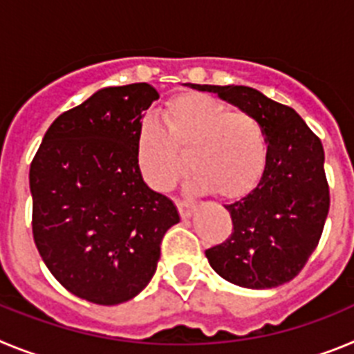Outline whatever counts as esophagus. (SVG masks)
I'll return each mask as SVG.
<instances>
[{
  "label": "esophagus",
  "instance_id": "esophagus-1",
  "mask_svg": "<svg viewBox=\"0 0 354 354\" xmlns=\"http://www.w3.org/2000/svg\"><path fill=\"white\" fill-rule=\"evenodd\" d=\"M177 209H179L183 218H189L193 214V211H195V204L189 202V200H177Z\"/></svg>",
  "mask_w": 354,
  "mask_h": 354
}]
</instances>
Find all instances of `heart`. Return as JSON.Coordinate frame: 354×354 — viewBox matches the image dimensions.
<instances>
[{"instance_id":"1","label":"heart","mask_w":354,"mask_h":354,"mask_svg":"<svg viewBox=\"0 0 354 354\" xmlns=\"http://www.w3.org/2000/svg\"><path fill=\"white\" fill-rule=\"evenodd\" d=\"M161 124L143 122L136 143L142 177L168 192L189 168L195 192L239 198L257 186L268 162V136L248 111L230 109L204 93H179L161 111Z\"/></svg>"}]
</instances>
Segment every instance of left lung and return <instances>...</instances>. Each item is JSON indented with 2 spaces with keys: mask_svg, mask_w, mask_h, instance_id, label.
Wrapping results in <instances>:
<instances>
[{
  "mask_svg": "<svg viewBox=\"0 0 354 354\" xmlns=\"http://www.w3.org/2000/svg\"><path fill=\"white\" fill-rule=\"evenodd\" d=\"M261 120L268 162L252 192L230 205L232 234L205 250L212 270L246 289L290 282L317 246L330 211L321 140L292 108L250 86L192 84Z\"/></svg>",
  "mask_w": 354,
  "mask_h": 354,
  "instance_id": "left-lung-1",
  "label": "left lung"
}]
</instances>
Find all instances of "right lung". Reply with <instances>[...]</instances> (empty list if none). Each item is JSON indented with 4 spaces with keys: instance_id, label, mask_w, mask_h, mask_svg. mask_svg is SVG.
Segmentation results:
<instances>
[{
    "instance_id": "right-lung-1",
    "label": "right lung",
    "mask_w": 354,
    "mask_h": 354,
    "mask_svg": "<svg viewBox=\"0 0 354 354\" xmlns=\"http://www.w3.org/2000/svg\"><path fill=\"white\" fill-rule=\"evenodd\" d=\"M159 99L133 83L93 93L56 118L30 167L31 228L40 257L74 296L118 305L154 277L161 241L179 212L143 183L136 143Z\"/></svg>"
}]
</instances>
